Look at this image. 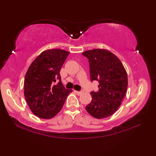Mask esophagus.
<instances>
[{"instance_id":"1","label":"esophagus","mask_w":156,"mask_h":156,"mask_svg":"<svg viewBox=\"0 0 156 156\" xmlns=\"http://www.w3.org/2000/svg\"><path fill=\"white\" fill-rule=\"evenodd\" d=\"M74 92L75 93L77 94V95H81L82 92H80V91H76V90H74Z\"/></svg>"}]
</instances>
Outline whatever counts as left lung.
Listing matches in <instances>:
<instances>
[{
    "mask_svg": "<svg viewBox=\"0 0 156 156\" xmlns=\"http://www.w3.org/2000/svg\"><path fill=\"white\" fill-rule=\"evenodd\" d=\"M82 55L88 59L91 81L99 82V90L90 92L92 101L86 110L96 119L110 117L120 107L126 94V69L117 56L105 49H90Z\"/></svg>",
    "mask_w": 156,
    "mask_h": 156,
    "instance_id": "1",
    "label": "left lung"
}]
</instances>
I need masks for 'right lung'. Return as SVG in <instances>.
I'll return each mask as SVG.
<instances>
[{
    "mask_svg": "<svg viewBox=\"0 0 156 156\" xmlns=\"http://www.w3.org/2000/svg\"><path fill=\"white\" fill-rule=\"evenodd\" d=\"M69 54L61 49L44 51L31 63L26 72L25 98L31 112L39 118L54 117L62 110L68 95L72 92L65 88L59 74Z\"/></svg>",
    "mask_w": 156,
    "mask_h": 156,
    "instance_id": "1",
    "label": "right lung"
}]
</instances>
